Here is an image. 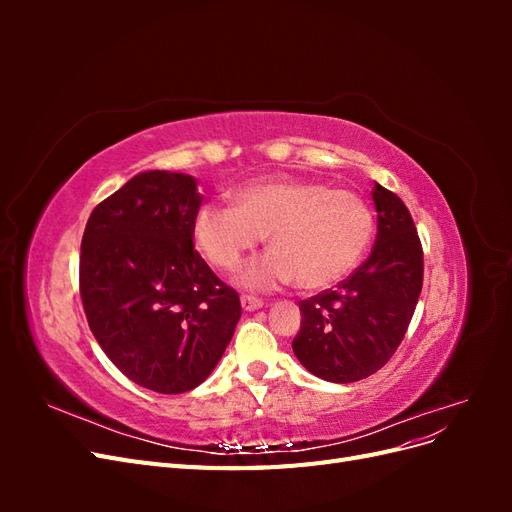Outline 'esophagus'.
<instances>
[{
  "label": "esophagus",
  "mask_w": 512,
  "mask_h": 512,
  "mask_svg": "<svg viewBox=\"0 0 512 512\" xmlns=\"http://www.w3.org/2000/svg\"><path fill=\"white\" fill-rule=\"evenodd\" d=\"M262 305H265V301L254 297V294H243L241 297V307L245 309V312H256V309H260Z\"/></svg>",
  "instance_id": "obj_1"
}]
</instances>
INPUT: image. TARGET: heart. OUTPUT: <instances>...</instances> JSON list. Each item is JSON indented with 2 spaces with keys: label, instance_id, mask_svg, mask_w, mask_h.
Returning a JSON list of instances; mask_svg holds the SVG:
<instances>
[{
  "label": "heart",
  "instance_id": "b5f03b06",
  "mask_svg": "<svg viewBox=\"0 0 512 512\" xmlns=\"http://www.w3.org/2000/svg\"><path fill=\"white\" fill-rule=\"evenodd\" d=\"M192 232L198 250L224 271L237 269L267 235L271 250L243 267L241 284L271 290L297 282L318 290L359 265L374 237V213L359 194L324 181L271 179L241 188L235 207H200Z\"/></svg>",
  "mask_w": 512,
  "mask_h": 512
}]
</instances>
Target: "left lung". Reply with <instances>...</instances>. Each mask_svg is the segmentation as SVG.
<instances>
[{"instance_id": "obj_1", "label": "left lung", "mask_w": 512, "mask_h": 512, "mask_svg": "<svg viewBox=\"0 0 512 512\" xmlns=\"http://www.w3.org/2000/svg\"><path fill=\"white\" fill-rule=\"evenodd\" d=\"M378 235L369 258L335 290L299 303L292 350L327 382H359L389 363L404 339L423 288V247L397 194L376 183Z\"/></svg>"}]
</instances>
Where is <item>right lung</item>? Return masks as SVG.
Masks as SVG:
<instances>
[{
  "label": "right lung",
  "mask_w": 512,
  "mask_h": 512,
  "mask_svg": "<svg viewBox=\"0 0 512 512\" xmlns=\"http://www.w3.org/2000/svg\"><path fill=\"white\" fill-rule=\"evenodd\" d=\"M196 179L147 170L91 211L81 299L108 359L149 391L205 382L241 318L239 294L194 250Z\"/></svg>",
  "instance_id": "1"
}]
</instances>
